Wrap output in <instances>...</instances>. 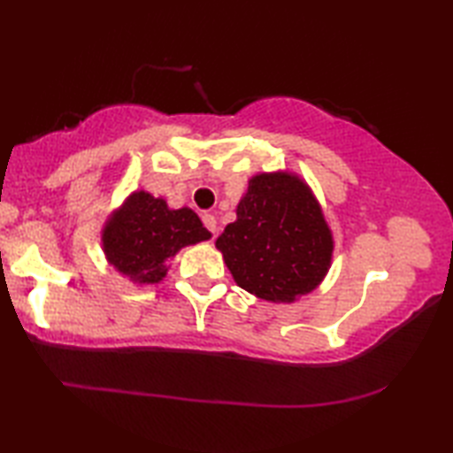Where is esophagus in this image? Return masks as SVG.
I'll return each instance as SVG.
<instances>
[{"label":"esophagus","mask_w":453,"mask_h":453,"mask_svg":"<svg viewBox=\"0 0 453 453\" xmlns=\"http://www.w3.org/2000/svg\"><path fill=\"white\" fill-rule=\"evenodd\" d=\"M202 221H203V226L208 227L213 235L218 234V221H216V218L210 216V213H203V216H202Z\"/></svg>","instance_id":"34e87169"}]
</instances>
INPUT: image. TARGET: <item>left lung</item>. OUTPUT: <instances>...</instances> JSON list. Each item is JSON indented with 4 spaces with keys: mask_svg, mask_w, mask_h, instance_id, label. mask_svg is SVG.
I'll use <instances>...</instances> for the list:
<instances>
[{
    "mask_svg": "<svg viewBox=\"0 0 453 453\" xmlns=\"http://www.w3.org/2000/svg\"><path fill=\"white\" fill-rule=\"evenodd\" d=\"M216 240L227 270L259 300L291 303L324 281L334 235L308 183L289 172L257 173Z\"/></svg>",
    "mask_w": 453,
    "mask_h": 453,
    "instance_id": "1",
    "label": "left lung"
}]
</instances>
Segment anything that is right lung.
<instances>
[{
    "mask_svg": "<svg viewBox=\"0 0 453 453\" xmlns=\"http://www.w3.org/2000/svg\"><path fill=\"white\" fill-rule=\"evenodd\" d=\"M210 237L194 210H172L164 197L137 189L107 218L102 248L113 270L137 286H153L170 270L167 259Z\"/></svg>",
    "mask_w": 453,
    "mask_h": 453,
    "instance_id": "add662e5",
    "label": "right lung"
}]
</instances>
